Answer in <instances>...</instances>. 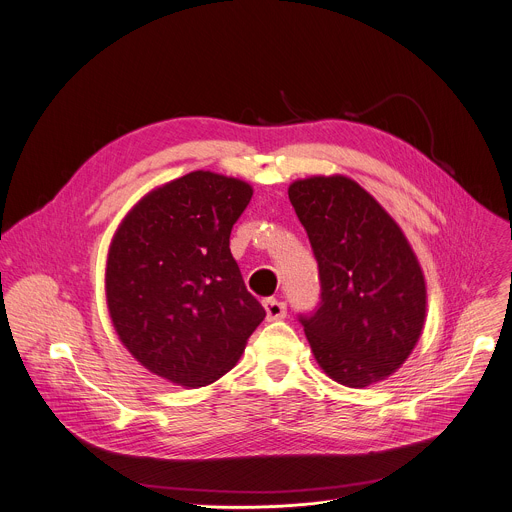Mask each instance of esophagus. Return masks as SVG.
Masks as SVG:
<instances>
[{
	"mask_svg": "<svg viewBox=\"0 0 512 512\" xmlns=\"http://www.w3.org/2000/svg\"><path fill=\"white\" fill-rule=\"evenodd\" d=\"M263 308L267 314V320H282L286 318V304L282 300H275V298H267L263 300Z\"/></svg>",
	"mask_w": 512,
	"mask_h": 512,
	"instance_id": "esophagus-1",
	"label": "esophagus"
}]
</instances>
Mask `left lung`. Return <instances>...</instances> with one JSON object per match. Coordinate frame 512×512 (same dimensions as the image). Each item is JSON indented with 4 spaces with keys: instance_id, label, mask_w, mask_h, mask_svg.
Instances as JSON below:
<instances>
[{
    "instance_id": "8db88e82",
    "label": "left lung",
    "mask_w": 512,
    "mask_h": 512,
    "mask_svg": "<svg viewBox=\"0 0 512 512\" xmlns=\"http://www.w3.org/2000/svg\"><path fill=\"white\" fill-rule=\"evenodd\" d=\"M318 261L320 304L300 316L316 363L347 388L390 378L425 329L427 282L396 220L345 175L288 188Z\"/></svg>"
}]
</instances>
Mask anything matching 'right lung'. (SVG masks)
Segmentation results:
<instances>
[{
  "label": "right lung",
  "instance_id": "right-lung-1",
  "mask_svg": "<svg viewBox=\"0 0 512 512\" xmlns=\"http://www.w3.org/2000/svg\"><path fill=\"white\" fill-rule=\"evenodd\" d=\"M251 196L243 179L192 171L138 200L114 232L106 302L116 335L171 384L222 378L265 318L230 253L232 224Z\"/></svg>",
  "mask_w": 512,
  "mask_h": 512
}]
</instances>
